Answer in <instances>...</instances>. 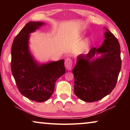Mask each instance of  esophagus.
<instances>
[{"mask_svg":"<svg viewBox=\"0 0 130 130\" xmlns=\"http://www.w3.org/2000/svg\"><path fill=\"white\" fill-rule=\"evenodd\" d=\"M72 63H73V61H72V59H70L69 58H68L65 60V67L67 68V69L68 70H70L72 69Z\"/></svg>","mask_w":130,"mask_h":130,"instance_id":"1","label":"esophagus"}]
</instances>
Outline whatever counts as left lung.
<instances>
[{
	"label": "left lung",
	"mask_w": 130,
	"mask_h": 130,
	"mask_svg": "<svg viewBox=\"0 0 130 130\" xmlns=\"http://www.w3.org/2000/svg\"><path fill=\"white\" fill-rule=\"evenodd\" d=\"M102 46L93 47L86 55L77 57L72 70L74 93L84 102H93L109 94L115 87L121 69L120 47L118 39L106 28ZM96 54L100 57L91 60Z\"/></svg>",
	"instance_id": "obj_1"
}]
</instances>
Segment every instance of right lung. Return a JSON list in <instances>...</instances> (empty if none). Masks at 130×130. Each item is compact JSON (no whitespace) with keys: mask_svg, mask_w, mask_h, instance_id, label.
<instances>
[{"mask_svg":"<svg viewBox=\"0 0 130 130\" xmlns=\"http://www.w3.org/2000/svg\"><path fill=\"white\" fill-rule=\"evenodd\" d=\"M44 25L30 22L15 37L11 47V69L21 93L28 99L43 102L49 99L55 83L65 73L64 60L39 65L28 50L29 34Z\"/></svg>","mask_w":130,"mask_h":130,"instance_id":"right-lung-1","label":"right lung"}]
</instances>
